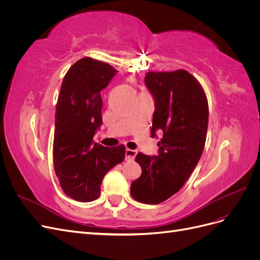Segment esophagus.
I'll return each mask as SVG.
<instances>
[{
  "label": "esophagus",
  "instance_id": "obj_1",
  "mask_svg": "<svg viewBox=\"0 0 260 260\" xmlns=\"http://www.w3.org/2000/svg\"><path fill=\"white\" fill-rule=\"evenodd\" d=\"M137 151L136 149H129L127 148L125 149V159L127 160H132L133 158H135V156L137 155Z\"/></svg>",
  "mask_w": 260,
  "mask_h": 260
}]
</instances>
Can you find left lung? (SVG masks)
Masks as SVG:
<instances>
[{
    "mask_svg": "<svg viewBox=\"0 0 260 260\" xmlns=\"http://www.w3.org/2000/svg\"><path fill=\"white\" fill-rule=\"evenodd\" d=\"M155 111L151 137L162 132L158 155L139 153L136 161L141 177L133 181L130 193L144 204H159L176 194L191 176L205 146L208 103L202 85L186 70L145 75Z\"/></svg>",
    "mask_w": 260,
    "mask_h": 260,
    "instance_id": "8db88e82",
    "label": "left lung"
}]
</instances>
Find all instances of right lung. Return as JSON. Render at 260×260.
I'll use <instances>...</instances> for the list:
<instances>
[{
	"mask_svg": "<svg viewBox=\"0 0 260 260\" xmlns=\"http://www.w3.org/2000/svg\"><path fill=\"white\" fill-rule=\"evenodd\" d=\"M117 74L106 62L81 58L62 80L55 113L54 169L66 195L92 202L101 193L108 170L124 159L125 147H105L93 142L103 123L101 91Z\"/></svg>",
	"mask_w": 260,
	"mask_h": 260,
	"instance_id": "1",
	"label": "right lung"
}]
</instances>
